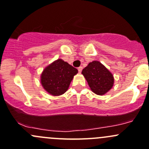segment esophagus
I'll list each match as a JSON object with an SVG mask.
<instances>
[{
    "label": "esophagus",
    "instance_id": "34e87169",
    "mask_svg": "<svg viewBox=\"0 0 149 149\" xmlns=\"http://www.w3.org/2000/svg\"><path fill=\"white\" fill-rule=\"evenodd\" d=\"M82 69H83V68H82L81 66H80V67L78 68V70H79V73H81V72L82 71Z\"/></svg>",
    "mask_w": 149,
    "mask_h": 149
}]
</instances>
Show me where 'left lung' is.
I'll return each mask as SVG.
<instances>
[{
  "label": "left lung",
  "mask_w": 149,
  "mask_h": 149,
  "mask_svg": "<svg viewBox=\"0 0 149 149\" xmlns=\"http://www.w3.org/2000/svg\"><path fill=\"white\" fill-rule=\"evenodd\" d=\"M91 91L104 95L113 86L114 77L111 72L99 61H92L81 72Z\"/></svg>",
  "instance_id": "1"
}]
</instances>
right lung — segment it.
Returning <instances> with one entry per match:
<instances>
[{"label":"right lung","mask_w":149,"mask_h":149,"mask_svg":"<svg viewBox=\"0 0 149 149\" xmlns=\"http://www.w3.org/2000/svg\"><path fill=\"white\" fill-rule=\"evenodd\" d=\"M78 70L61 59L47 66L41 74V84L52 96L63 94L68 88Z\"/></svg>","instance_id":"add662e5"}]
</instances>
